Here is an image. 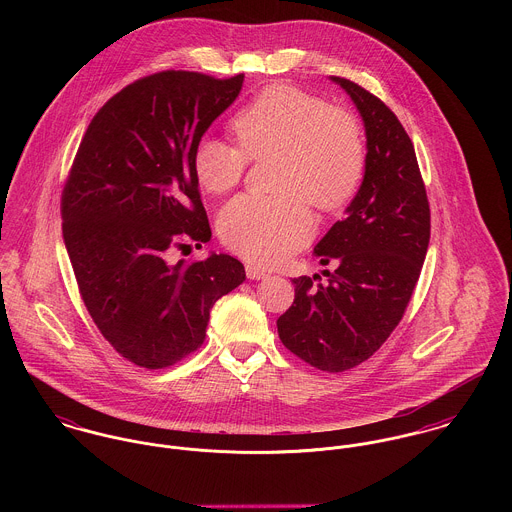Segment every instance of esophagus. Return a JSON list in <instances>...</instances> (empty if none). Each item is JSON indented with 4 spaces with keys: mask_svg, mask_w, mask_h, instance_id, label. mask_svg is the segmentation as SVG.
I'll list each match as a JSON object with an SVG mask.
<instances>
[{
    "mask_svg": "<svg viewBox=\"0 0 512 512\" xmlns=\"http://www.w3.org/2000/svg\"><path fill=\"white\" fill-rule=\"evenodd\" d=\"M246 276H248V280H262V278L268 276V272H266V270H260L258 266L248 264V266H246Z\"/></svg>",
    "mask_w": 512,
    "mask_h": 512,
    "instance_id": "1",
    "label": "esophagus"
}]
</instances>
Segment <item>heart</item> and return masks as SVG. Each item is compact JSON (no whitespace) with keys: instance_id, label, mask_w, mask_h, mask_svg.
<instances>
[{"instance_id":"obj_1","label":"heart","mask_w":512,"mask_h":512,"mask_svg":"<svg viewBox=\"0 0 512 512\" xmlns=\"http://www.w3.org/2000/svg\"><path fill=\"white\" fill-rule=\"evenodd\" d=\"M238 146L205 136L193 149V171L209 193L240 183L250 161L276 155L274 189L282 195H238L220 211L222 242L238 256L276 264L313 234L307 199L319 211H337L357 193L366 147L359 124L345 110L297 86L264 88L232 116Z\"/></svg>"}]
</instances>
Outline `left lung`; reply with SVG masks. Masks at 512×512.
Instances as JSON below:
<instances>
[{"label": "left lung", "instance_id": "left-lung-1", "mask_svg": "<svg viewBox=\"0 0 512 512\" xmlns=\"http://www.w3.org/2000/svg\"><path fill=\"white\" fill-rule=\"evenodd\" d=\"M363 116V185L315 246L329 278H293L292 307L278 335L295 357L327 372L365 363L396 329L430 244V203L416 151L396 114L353 80L331 76Z\"/></svg>", "mask_w": 512, "mask_h": 512}]
</instances>
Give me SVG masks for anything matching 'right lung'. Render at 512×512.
Here are the masks:
<instances>
[{
	"label": "right lung",
	"mask_w": 512,
	"mask_h": 512,
	"mask_svg": "<svg viewBox=\"0 0 512 512\" xmlns=\"http://www.w3.org/2000/svg\"><path fill=\"white\" fill-rule=\"evenodd\" d=\"M244 74H149L92 118L61 197L63 238L80 297L126 361L149 370L195 353L215 301L246 274L228 254L167 262L211 240L193 149L236 100Z\"/></svg>",
	"instance_id": "obj_1"
}]
</instances>
